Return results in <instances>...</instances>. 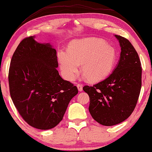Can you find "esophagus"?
<instances>
[{"label": "esophagus", "instance_id": "1", "mask_svg": "<svg viewBox=\"0 0 152 152\" xmlns=\"http://www.w3.org/2000/svg\"><path fill=\"white\" fill-rule=\"evenodd\" d=\"M77 87H78L79 91H83V85H81V84H78V85H77Z\"/></svg>", "mask_w": 152, "mask_h": 152}]
</instances>
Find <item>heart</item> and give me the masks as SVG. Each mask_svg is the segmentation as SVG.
Instances as JSON below:
<instances>
[{
    "label": "heart",
    "mask_w": 152,
    "mask_h": 152,
    "mask_svg": "<svg viewBox=\"0 0 152 152\" xmlns=\"http://www.w3.org/2000/svg\"><path fill=\"white\" fill-rule=\"evenodd\" d=\"M116 57L114 47L96 38L73 40L67 52L58 53L61 69L67 79L74 80L81 64V71L90 83L106 78L114 68Z\"/></svg>",
    "instance_id": "1"
}]
</instances>
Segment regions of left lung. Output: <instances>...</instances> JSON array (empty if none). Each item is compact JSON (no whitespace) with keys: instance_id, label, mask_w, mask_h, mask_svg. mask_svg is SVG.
Wrapping results in <instances>:
<instances>
[{"instance_id":"left-lung-1","label":"left lung","mask_w":152,"mask_h":152,"mask_svg":"<svg viewBox=\"0 0 152 152\" xmlns=\"http://www.w3.org/2000/svg\"><path fill=\"white\" fill-rule=\"evenodd\" d=\"M115 37L121 47L118 64L106 79L83 87L90 98L91 116L103 126H113L128 118L135 108L141 88L142 68L138 53L128 39Z\"/></svg>"}]
</instances>
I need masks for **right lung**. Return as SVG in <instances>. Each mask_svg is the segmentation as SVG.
<instances>
[{"mask_svg": "<svg viewBox=\"0 0 152 152\" xmlns=\"http://www.w3.org/2000/svg\"><path fill=\"white\" fill-rule=\"evenodd\" d=\"M57 52L49 43L26 37L12 56L9 85L19 114L36 129L54 128L63 119L69 102L78 91L59 76Z\"/></svg>", "mask_w": 152, "mask_h": 152, "instance_id": "obj_1", "label": "right lung"}]
</instances>
